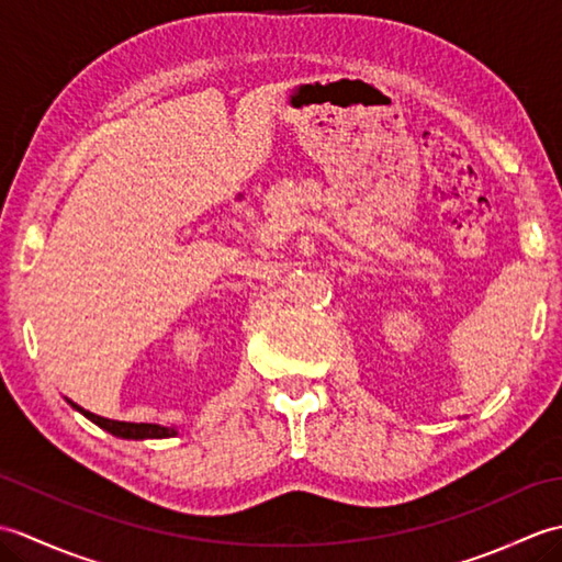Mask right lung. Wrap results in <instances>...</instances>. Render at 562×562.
<instances>
[{
    "mask_svg": "<svg viewBox=\"0 0 562 562\" xmlns=\"http://www.w3.org/2000/svg\"><path fill=\"white\" fill-rule=\"evenodd\" d=\"M71 408H77L79 413H83L89 417L91 423H97L99 427H103L105 432H111L115 437H123V439H164V437H173L178 435L176 427H164V425H151V423H121V420H109V417H101V415H93L89 411L79 408L77 403L69 401Z\"/></svg>",
    "mask_w": 562,
    "mask_h": 562,
    "instance_id": "obj_1",
    "label": "right lung"
}]
</instances>
